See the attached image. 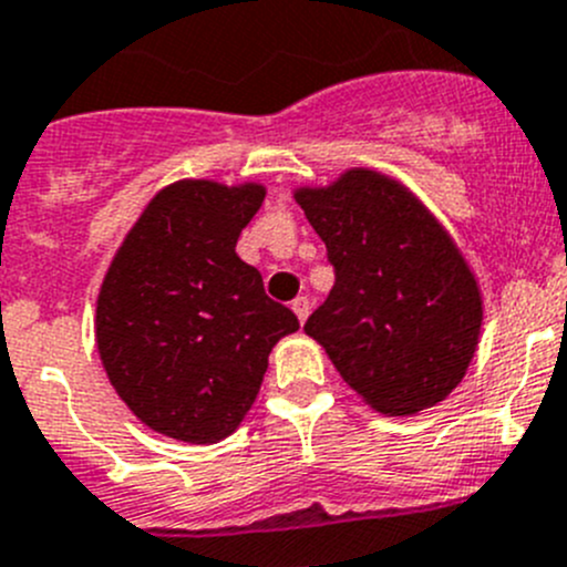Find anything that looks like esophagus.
<instances>
[{
	"mask_svg": "<svg viewBox=\"0 0 567 567\" xmlns=\"http://www.w3.org/2000/svg\"><path fill=\"white\" fill-rule=\"evenodd\" d=\"M292 311H295V317H298V320H300V326H303V322L309 320V311H311L309 298H298V300H292Z\"/></svg>",
	"mask_w": 567,
	"mask_h": 567,
	"instance_id": "34e87169",
	"label": "esophagus"
}]
</instances>
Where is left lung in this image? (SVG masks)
Listing matches in <instances>:
<instances>
[{
	"mask_svg": "<svg viewBox=\"0 0 567 567\" xmlns=\"http://www.w3.org/2000/svg\"><path fill=\"white\" fill-rule=\"evenodd\" d=\"M292 197L337 272L303 331L375 412L412 417L445 401L484 322L478 278L449 228L406 183L370 166Z\"/></svg>",
	"mask_w": 567,
	"mask_h": 567,
	"instance_id": "8db88e82",
	"label": "left lung"
}]
</instances>
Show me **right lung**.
<instances>
[{
    "instance_id": "obj_1",
    "label": "right lung",
    "mask_w": 567,
    "mask_h": 567,
    "mask_svg": "<svg viewBox=\"0 0 567 567\" xmlns=\"http://www.w3.org/2000/svg\"><path fill=\"white\" fill-rule=\"evenodd\" d=\"M267 197L258 181L183 177L150 199L113 252L94 339L107 381L155 434L214 445L256 403L269 353L298 317L236 256Z\"/></svg>"
}]
</instances>
